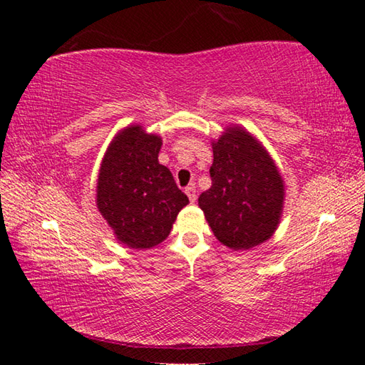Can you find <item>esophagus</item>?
Segmentation results:
<instances>
[{"label":"esophagus","mask_w":365,"mask_h":365,"mask_svg":"<svg viewBox=\"0 0 365 365\" xmlns=\"http://www.w3.org/2000/svg\"><path fill=\"white\" fill-rule=\"evenodd\" d=\"M185 192H187V196H188V199H190V202H196L197 195H196V187H195V183L188 185V187L185 188Z\"/></svg>","instance_id":"esophagus-1"}]
</instances>
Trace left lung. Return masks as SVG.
Instances as JSON below:
<instances>
[{
	"instance_id": "left-lung-1",
	"label": "left lung",
	"mask_w": 365,
	"mask_h": 365,
	"mask_svg": "<svg viewBox=\"0 0 365 365\" xmlns=\"http://www.w3.org/2000/svg\"><path fill=\"white\" fill-rule=\"evenodd\" d=\"M212 145V187L199 196V207L224 246L251 250L277 229L284 180L265 147L242 127H227Z\"/></svg>"
}]
</instances>
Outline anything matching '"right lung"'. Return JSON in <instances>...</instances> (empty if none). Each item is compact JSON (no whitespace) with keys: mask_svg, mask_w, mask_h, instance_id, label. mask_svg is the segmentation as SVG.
Returning a JSON list of instances; mask_svg holds the SVG:
<instances>
[{"mask_svg":"<svg viewBox=\"0 0 365 365\" xmlns=\"http://www.w3.org/2000/svg\"><path fill=\"white\" fill-rule=\"evenodd\" d=\"M161 138L128 125L114 136L100 166L97 208L118 242L149 250L166 240L190 200L158 163Z\"/></svg>","mask_w":365,"mask_h":365,"instance_id":"add662e5","label":"right lung"}]
</instances>
